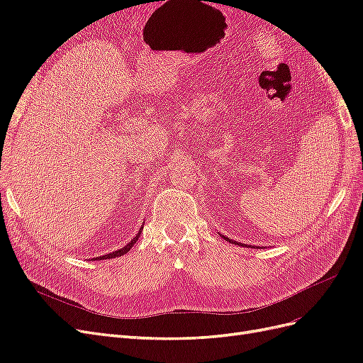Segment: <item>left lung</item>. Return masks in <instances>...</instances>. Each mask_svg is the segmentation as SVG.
Here are the masks:
<instances>
[{
    "instance_id": "left-lung-1",
    "label": "left lung",
    "mask_w": 363,
    "mask_h": 363,
    "mask_svg": "<svg viewBox=\"0 0 363 363\" xmlns=\"http://www.w3.org/2000/svg\"><path fill=\"white\" fill-rule=\"evenodd\" d=\"M223 238H224L225 240H228V242H232V244H236V242H235V240H230V239H228V238H225V236H223Z\"/></svg>"
}]
</instances>
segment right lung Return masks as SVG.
<instances>
[{
	"label": "right lung",
	"mask_w": 363,
	"mask_h": 363,
	"mask_svg": "<svg viewBox=\"0 0 363 363\" xmlns=\"http://www.w3.org/2000/svg\"><path fill=\"white\" fill-rule=\"evenodd\" d=\"M144 228V227H142ZM140 233L142 232H139L133 239H131V242H128L125 247H123L121 250H118V251H113V252H108V255H106V256H100V257H96V259H112V257H118V256H123V255H125V252H128L130 251V248L133 247L135 244H136V240L139 239V236H140Z\"/></svg>",
	"instance_id": "1"
}]
</instances>
